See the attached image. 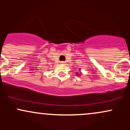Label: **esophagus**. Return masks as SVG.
I'll list each match as a JSON object with an SVG mask.
<instances>
[{"label":"esophagus","instance_id":"1","mask_svg":"<svg viewBox=\"0 0 130 130\" xmlns=\"http://www.w3.org/2000/svg\"><path fill=\"white\" fill-rule=\"evenodd\" d=\"M60 63H62V64H64V63H65V62H63V61H62V62H61Z\"/></svg>","mask_w":130,"mask_h":130}]
</instances>
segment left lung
Instances as JSON below:
<instances>
[{
  "mask_svg": "<svg viewBox=\"0 0 130 130\" xmlns=\"http://www.w3.org/2000/svg\"><path fill=\"white\" fill-rule=\"evenodd\" d=\"M79 75H78V76H79Z\"/></svg>",
  "mask_w": 130,
  "mask_h": 130,
  "instance_id": "1",
  "label": "left lung"
}]
</instances>
